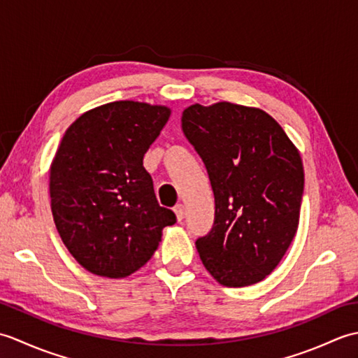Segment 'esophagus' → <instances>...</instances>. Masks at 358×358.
I'll return each instance as SVG.
<instances>
[{
  "label": "esophagus",
  "mask_w": 358,
  "mask_h": 358,
  "mask_svg": "<svg viewBox=\"0 0 358 358\" xmlns=\"http://www.w3.org/2000/svg\"><path fill=\"white\" fill-rule=\"evenodd\" d=\"M175 212V217H177V222H181V220L185 218V206L183 204H177V206L173 208Z\"/></svg>",
  "instance_id": "obj_1"
}]
</instances>
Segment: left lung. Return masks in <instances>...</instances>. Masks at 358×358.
I'll return each mask as SVG.
<instances>
[{
    "label": "left lung",
    "instance_id": "obj_1",
    "mask_svg": "<svg viewBox=\"0 0 358 358\" xmlns=\"http://www.w3.org/2000/svg\"><path fill=\"white\" fill-rule=\"evenodd\" d=\"M181 121L215 199L214 227L195 243L204 268L226 287L255 285L277 268L299 229L300 152L269 113L250 106L195 103Z\"/></svg>",
    "mask_w": 358,
    "mask_h": 358
}]
</instances>
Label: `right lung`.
Wrapping results in <instances>:
<instances>
[{
  "mask_svg": "<svg viewBox=\"0 0 358 358\" xmlns=\"http://www.w3.org/2000/svg\"><path fill=\"white\" fill-rule=\"evenodd\" d=\"M171 108L113 101L67 127L50 163L53 222L64 246L94 275L124 278L146 264L175 223L158 204L143 157Z\"/></svg>",
  "mask_w": 358,
  "mask_h": 358,
  "instance_id": "right-lung-1",
  "label": "right lung"
}]
</instances>
